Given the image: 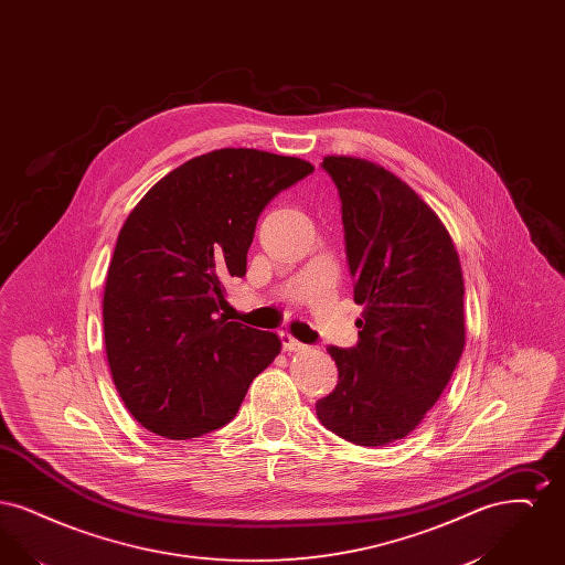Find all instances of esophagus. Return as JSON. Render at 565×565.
I'll return each mask as SVG.
<instances>
[{
    "label": "esophagus",
    "mask_w": 565,
    "mask_h": 565,
    "mask_svg": "<svg viewBox=\"0 0 565 565\" xmlns=\"http://www.w3.org/2000/svg\"><path fill=\"white\" fill-rule=\"evenodd\" d=\"M279 339H281V345H284V351L307 350V345H305V343H300V341H296L295 337H292L290 332H281V334H279Z\"/></svg>",
    "instance_id": "obj_1"
}]
</instances>
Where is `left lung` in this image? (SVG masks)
I'll return each instance as SVG.
<instances>
[{"instance_id":"left-lung-1","label":"left lung","mask_w":565,"mask_h":565,"mask_svg":"<svg viewBox=\"0 0 565 565\" xmlns=\"http://www.w3.org/2000/svg\"><path fill=\"white\" fill-rule=\"evenodd\" d=\"M341 196L358 345L328 348L337 387L316 403L323 426L360 447L415 430L440 398L466 343L463 277L445 224L381 164L326 157Z\"/></svg>"}]
</instances>
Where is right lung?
Listing matches in <instances>:
<instances>
[{"instance_id": "obj_1", "label": "right lung", "mask_w": 565, "mask_h": 565, "mask_svg": "<svg viewBox=\"0 0 565 565\" xmlns=\"http://www.w3.org/2000/svg\"><path fill=\"white\" fill-rule=\"evenodd\" d=\"M311 162L222 148L180 164L122 224L104 292L114 385L135 419L186 440L226 426L281 341L220 316L224 281L243 277L270 199Z\"/></svg>"}]
</instances>
